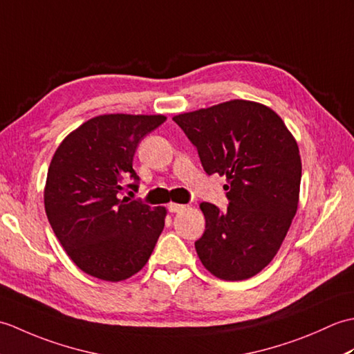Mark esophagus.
Instances as JSON below:
<instances>
[{"instance_id": "esophagus-1", "label": "esophagus", "mask_w": 354, "mask_h": 354, "mask_svg": "<svg viewBox=\"0 0 354 354\" xmlns=\"http://www.w3.org/2000/svg\"><path fill=\"white\" fill-rule=\"evenodd\" d=\"M185 208H187V205H183V204H175V202H170V204H169V212H170V213H179V212H184Z\"/></svg>"}]
</instances>
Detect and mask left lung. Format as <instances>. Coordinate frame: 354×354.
<instances>
[{
  "label": "left lung",
  "mask_w": 354,
  "mask_h": 354,
  "mask_svg": "<svg viewBox=\"0 0 354 354\" xmlns=\"http://www.w3.org/2000/svg\"><path fill=\"white\" fill-rule=\"evenodd\" d=\"M198 149L202 167L227 176V212L199 205L205 231L194 242L209 272L239 281L257 275L280 250L297 213L301 156L280 115L265 104L230 100L173 117Z\"/></svg>",
  "instance_id": "obj_1"
}]
</instances>
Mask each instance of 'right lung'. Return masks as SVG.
I'll return each mask as SVG.
<instances>
[{"instance_id": "obj_1", "label": "right lung", "mask_w": 354, "mask_h": 354, "mask_svg": "<svg viewBox=\"0 0 354 354\" xmlns=\"http://www.w3.org/2000/svg\"><path fill=\"white\" fill-rule=\"evenodd\" d=\"M164 115L106 114L88 120L56 149L44 204L59 242L88 275L122 281L146 265L164 228L167 209L122 198L140 141Z\"/></svg>"}]
</instances>
